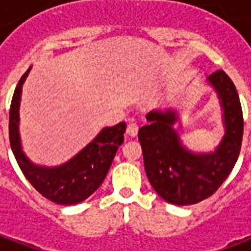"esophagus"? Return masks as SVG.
Masks as SVG:
<instances>
[{"instance_id": "esophagus-1", "label": "esophagus", "mask_w": 251, "mask_h": 251, "mask_svg": "<svg viewBox=\"0 0 251 251\" xmlns=\"http://www.w3.org/2000/svg\"><path fill=\"white\" fill-rule=\"evenodd\" d=\"M138 133V125L137 124H129L126 129V134L129 137H136Z\"/></svg>"}]
</instances>
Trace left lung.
Wrapping results in <instances>:
<instances>
[{"mask_svg": "<svg viewBox=\"0 0 251 251\" xmlns=\"http://www.w3.org/2000/svg\"><path fill=\"white\" fill-rule=\"evenodd\" d=\"M208 80L219 95L226 127L215 152L196 154L181 147L172 127L177 121L172 110L149 113V124L138 130L148 179L171 204H195L215 194L231 174L241 152L243 114L237 88L223 70L211 74Z\"/></svg>", "mask_w": 251, "mask_h": 251, "instance_id": "1", "label": "left lung"}]
</instances>
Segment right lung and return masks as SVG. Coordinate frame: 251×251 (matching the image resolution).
Returning a JSON list of instances; mask_svg holds the SVG:
<instances>
[{"mask_svg": "<svg viewBox=\"0 0 251 251\" xmlns=\"http://www.w3.org/2000/svg\"><path fill=\"white\" fill-rule=\"evenodd\" d=\"M30 68L20 79L9 110V141L16 161L33 188L53 203L71 205L93 195L103 183L118 147L124 142L125 122L104 127L94 141L68 163L55 168L37 167L21 151L19 134V107L21 90Z\"/></svg>", "mask_w": 251, "mask_h": 251, "instance_id": "add662e5", "label": "right lung"}]
</instances>
